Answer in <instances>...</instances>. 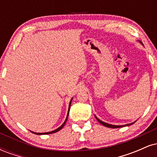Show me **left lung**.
I'll return each mask as SVG.
<instances>
[{
  "instance_id": "1",
  "label": "left lung",
  "mask_w": 157,
  "mask_h": 157,
  "mask_svg": "<svg viewBox=\"0 0 157 157\" xmlns=\"http://www.w3.org/2000/svg\"><path fill=\"white\" fill-rule=\"evenodd\" d=\"M95 118L97 119V121L100 122V124H102V125L105 126V127H108V128H122V127H124V126H128V125H132V124H134V122H132V123H130V124H126V125H111V124H109V123H106V122H104L101 121L100 120H99L98 118L96 116H95Z\"/></svg>"
}]
</instances>
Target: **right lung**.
Masks as SVG:
<instances>
[{
    "mask_svg": "<svg viewBox=\"0 0 157 157\" xmlns=\"http://www.w3.org/2000/svg\"><path fill=\"white\" fill-rule=\"evenodd\" d=\"M71 101H72V98H71V100H70V102H69V105H68V113H67V117H66V120H65V122L63 123V125L60 126V127H59L58 128L55 129V130L52 131H50V132H46V133H36V132H33V131H31L32 133H33V134H37V135H42V134H53V133H56L57 132V131H59L61 129L63 128V127L65 125V124H66V121H67V119H68V113H69V110H70V107H71Z\"/></svg>",
    "mask_w": 157,
    "mask_h": 157,
    "instance_id": "right-lung-1",
    "label": "right lung"
}]
</instances>
